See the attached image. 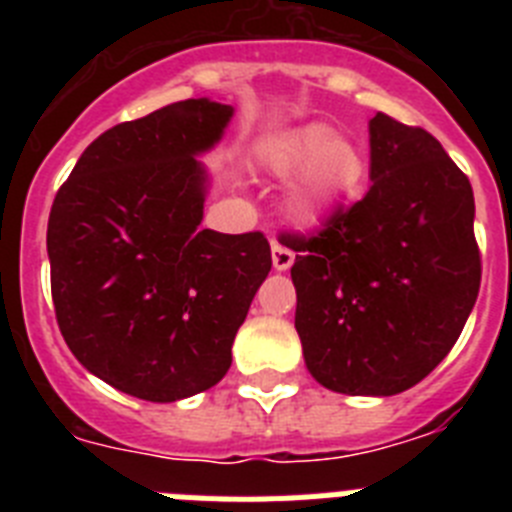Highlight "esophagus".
<instances>
[{"label":"esophagus","mask_w":512,"mask_h":512,"mask_svg":"<svg viewBox=\"0 0 512 512\" xmlns=\"http://www.w3.org/2000/svg\"><path fill=\"white\" fill-rule=\"evenodd\" d=\"M271 261H274V269L277 271H287L289 266L295 264V251H289L287 246L282 243H271Z\"/></svg>","instance_id":"1"}]
</instances>
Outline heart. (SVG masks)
Here are the masks:
<instances>
[{"mask_svg":"<svg viewBox=\"0 0 512 512\" xmlns=\"http://www.w3.org/2000/svg\"><path fill=\"white\" fill-rule=\"evenodd\" d=\"M266 161L279 176L302 171L289 202L300 220H315L330 200L354 187L364 171L361 153L348 140L333 138V130L325 125H307L274 140Z\"/></svg>","mask_w":512,"mask_h":512,"instance_id":"b5f03b06","label":"heart"}]
</instances>
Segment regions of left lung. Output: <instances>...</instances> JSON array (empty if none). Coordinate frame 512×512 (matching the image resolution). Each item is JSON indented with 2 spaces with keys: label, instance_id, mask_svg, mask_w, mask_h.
Here are the masks:
<instances>
[{
  "label": "left lung",
  "instance_id": "obj_1",
  "mask_svg": "<svg viewBox=\"0 0 512 512\" xmlns=\"http://www.w3.org/2000/svg\"><path fill=\"white\" fill-rule=\"evenodd\" d=\"M372 187L338 205L297 251L295 328L305 364L343 395L390 397L446 359L479 295L467 174L428 130L377 112Z\"/></svg>",
  "mask_w": 512,
  "mask_h": 512
}]
</instances>
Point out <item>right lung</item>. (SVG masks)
<instances>
[{
    "instance_id": "obj_1",
    "label": "right lung",
    "mask_w": 512,
    "mask_h": 512,
    "mask_svg": "<svg viewBox=\"0 0 512 512\" xmlns=\"http://www.w3.org/2000/svg\"><path fill=\"white\" fill-rule=\"evenodd\" d=\"M230 104L184 99L104 130L48 217L51 295L71 354L115 390L174 402L210 390L271 271L266 235L202 230L205 169Z\"/></svg>"
}]
</instances>
